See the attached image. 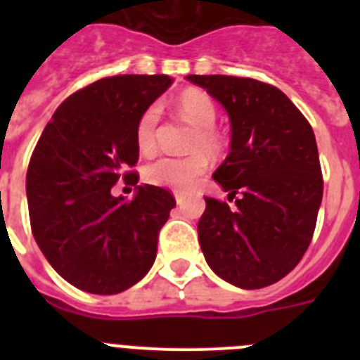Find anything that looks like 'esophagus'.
Masks as SVG:
<instances>
[{
    "mask_svg": "<svg viewBox=\"0 0 360 360\" xmlns=\"http://www.w3.org/2000/svg\"><path fill=\"white\" fill-rule=\"evenodd\" d=\"M174 200H176V205H182L186 202V195L180 193V191H174Z\"/></svg>",
    "mask_w": 360,
    "mask_h": 360,
    "instance_id": "1",
    "label": "esophagus"
}]
</instances>
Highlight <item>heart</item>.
<instances>
[{
    "label": "heart",
    "mask_w": 360,
    "mask_h": 360,
    "mask_svg": "<svg viewBox=\"0 0 360 360\" xmlns=\"http://www.w3.org/2000/svg\"><path fill=\"white\" fill-rule=\"evenodd\" d=\"M180 115L196 128L193 136V149L216 153L219 149V136L212 129L216 122V106L211 97L202 91H186L178 97ZM158 122V108L153 106L144 111L136 124V146L142 153L155 148V129ZM207 157L195 153L186 158L160 157L146 167V180L153 186L169 187L176 191H189L202 180L207 171Z\"/></svg>",
    "instance_id": "obj_1"
}]
</instances>
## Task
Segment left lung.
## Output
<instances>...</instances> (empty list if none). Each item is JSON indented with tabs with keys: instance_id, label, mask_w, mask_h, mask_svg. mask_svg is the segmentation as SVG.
Instances as JSON below:
<instances>
[{
	"instance_id": "obj_1",
	"label": "left lung",
	"mask_w": 360,
	"mask_h": 360,
	"mask_svg": "<svg viewBox=\"0 0 360 360\" xmlns=\"http://www.w3.org/2000/svg\"><path fill=\"white\" fill-rule=\"evenodd\" d=\"M227 111L231 151L212 173L229 202L205 196L198 240L218 278L256 290L294 270L323 200L316 135L274 86L229 75H187Z\"/></svg>"
}]
</instances>
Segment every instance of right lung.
Masks as SVG:
<instances>
[{"mask_svg":"<svg viewBox=\"0 0 360 360\" xmlns=\"http://www.w3.org/2000/svg\"><path fill=\"white\" fill-rule=\"evenodd\" d=\"M169 75H117L70 95L57 108L27 171L30 225L41 252L63 279L90 294H119L141 281L157 257L158 231L174 198L136 186V124L169 86ZM120 177L131 200L110 195Z\"/></svg>","mask_w":360,"mask_h":360,"instance_id":"add662e5","label":"right lung"}]
</instances>
